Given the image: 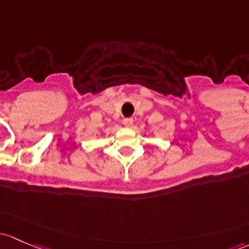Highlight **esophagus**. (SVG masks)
<instances>
[{
	"instance_id": "1",
	"label": "esophagus",
	"mask_w": 249,
	"mask_h": 249,
	"mask_svg": "<svg viewBox=\"0 0 249 249\" xmlns=\"http://www.w3.org/2000/svg\"><path fill=\"white\" fill-rule=\"evenodd\" d=\"M123 124H124L126 127H131L133 124V119L132 118H125V119L123 120Z\"/></svg>"
}]
</instances>
